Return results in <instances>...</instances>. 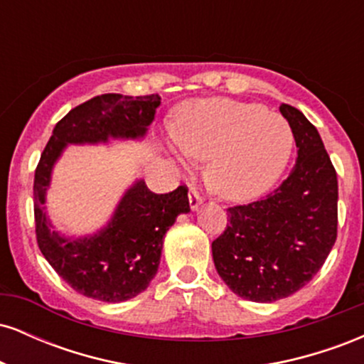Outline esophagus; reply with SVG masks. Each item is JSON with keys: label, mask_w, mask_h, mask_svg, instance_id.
I'll list each match as a JSON object with an SVG mask.
<instances>
[{"label": "esophagus", "mask_w": 364, "mask_h": 364, "mask_svg": "<svg viewBox=\"0 0 364 364\" xmlns=\"http://www.w3.org/2000/svg\"><path fill=\"white\" fill-rule=\"evenodd\" d=\"M188 198H190V207L195 208L202 203V196H200L198 191L195 190V188H190V191H188Z\"/></svg>", "instance_id": "esophagus-1"}]
</instances>
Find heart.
<instances>
[{
    "instance_id": "obj_1",
    "label": "heart",
    "mask_w": 364,
    "mask_h": 364,
    "mask_svg": "<svg viewBox=\"0 0 364 364\" xmlns=\"http://www.w3.org/2000/svg\"><path fill=\"white\" fill-rule=\"evenodd\" d=\"M186 157L207 162V181L228 200L262 195L289 161V123L260 104L215 97L188 104L176 133Z\"/></svg>"
}]
</instances>
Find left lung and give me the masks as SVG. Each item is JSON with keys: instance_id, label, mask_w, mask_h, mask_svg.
Listing matches in <instances>:
<instances>
[{"instance_id": "8db88e82", "label": "left lung", "mask_w": 364, "mask_h": 364, "mask_svg": "<svg viewBox=\"0 0 364 364\" xmlns=\"http://www.w3.org/2000/svg\"><path fill=\"white\" fill-rule=\"evenodd\" d=\"M281 112L298 159L265 198L229 207L228 228L212 241L215 269L241 298L272 303L306 286L337 240V173L318 132L289 104Z\"/></svg>"}]
</instances>
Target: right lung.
<instances>
[{"label": "right lung", "instance_id": "right-lung-1", "mask_svg": "<svg viewBox=\"0 0 364 364\" xmlns=\"http://www.w3.org/2000/svg\"><path fill=\"white\" fill-rule=\"evenodd\" d=\"M159 104V94L97 95L58 121L41 154L34 178L37 245L63 281L87 298L119 303L147 289L157 274L164 235L179 214L190 210L188 188L181 185L169 193H154L139 181L123 196L104 231L72 241L51 231L44 214L53 164L66 144L141 136Z\"/></svg>", "mask_w": 364, "mask_h": 364}]
</instances>
